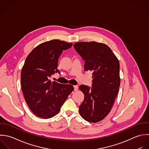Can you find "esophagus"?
<instances>
[{
	"label": "esophagus",
	"mask_w": 149,
	"mask_h": 149,
	"mask_svg": "<svg viewBox=\"0 0 149 149\" xmlns=\"http://www.w3.org/2000/svg\"><path fill=\"white\" fill-rule=\"evenodd\" d=\"M74 91H77L78 89V86L77 85H74Z\"/></svg>",
	"instance_id": "obj_1"
}]
</instances>
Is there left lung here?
Listing matches in <instances>:
<instances>
[{
    "mask_svg": "<svg viewBox=\"0 0 149 149\" xmlns=\"http://www.w3.org/2000/svg\"><path fill=\"white\" fill-rule=\"evenodd\" d=\"M77 52L85 61L84 70L92 71V87L82 85L79 89L84 100L79 114L89 123H97L110 113L120 85V63L111 49L96 42L74 44Z\"/></svg>",
    "mask_w": 149,
    "mask_h": 149,
    "instance_id": "obj_1",
    "label": "left lung"
}]
</instances>
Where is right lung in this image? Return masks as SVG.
I'll use <instances>...</instances> for the list:
<instances>
[{"label":"right lung","instance_id":"1","mask_svg":"<svg viewBox=\"0 0 149 149\" xmlns=\"http://www.w3.org/2000/svg\"><path fill=\"white\" fill-rule=\"evenodd\" d=\"M72 44L54 39L36 46L27 56L21 74L22 93L26 104L36 116L52 118L60 110L72 85L50 79L57 69L58 58Z\"/></svg>","mask_w":149,"mask_h":149}]
</instances>
